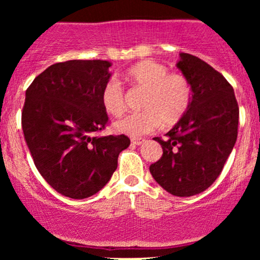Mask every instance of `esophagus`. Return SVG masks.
<instances>
[{
    "label": "esophagus",
    "mask_w": 260,
    "mask_h": 260,
    "mask_svg": "<svg viewBox=\"0 0 260 260\" xmlns=\"http://www.w3.org/2000/svg\"><path fill=\"white\" fill-rule=\"evenodd\" d=\"M131 142H132L134 145H140V144H143V143H144V139H143V138H132V139H131Z\"/></svg>",
    "instance_id": "34e87169"
}]
</instances>
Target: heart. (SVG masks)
Instances as JSON below:
<instances>
[{
  "label": "heart",
  "mask_w": 260,
  "mask_h": 260,
  "mask_svg": "<svg viewBox=\"0 0 260 260\" xmlns=\"http://www.w3.org/2000/svg\"><path fill=\"white\" fill-rule=\"evenodd\" d=\"M124 79L133 88L144 89L140 109L115 123L117 132L128 136H143L157 127H171L181 121L192 103L193 90L186 76L169 72V68L153 59H144L131 66ZM100 101L104 110L111 116H121L126 101L124 91L117 79L111 78L101 89Z\"/></svg>",
  "instance_id": "obj_1"
}]
</instances>
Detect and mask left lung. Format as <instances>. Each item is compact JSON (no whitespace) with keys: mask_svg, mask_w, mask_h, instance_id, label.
I'll list each match as a JSON object with an SVG mask.
<instances>
[{"mask_svg":"<svg viewBox=\"0 0 260 260\" xmlns=\"http://www.w3.org/2000/svg\"><path fill=\"white\" fill-rule=\"evenodd\" d=\"M177 67L192 85V103L165 139L154 138L162 156L149 170L172 196L190 197L221 174L237 139L240 110L232 85L207 62L182 52Z\"/></svg>","mask_w":260,"mask_h":260,"instance_id":"obj_1","label":"left lung"}]
</instances>
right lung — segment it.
Returning a JSON list of instances; mask_svg holds the SVG:
<instances>
[{
    "label": "right lung",
    "mask_w": 260,
    "mask_h": 260,
    "mask_svg": "<svg viewBox=\"0 0 260 260\" xmlns=\"http://www.w3.org/2000/svg\"><path fill=\"white\" fill-rule=\"evenodd\" d=\"M109 61L71 59L50 66L25 91L22 128L38 171L62 196L98 193L129 147L124 134L98 136L109 124L100 101Z\"/></svg>",
    "instance_id": "obj_1"
}]
</instances>
